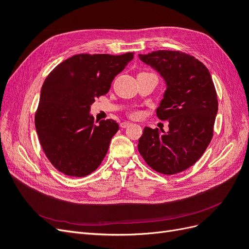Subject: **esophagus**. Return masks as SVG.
I'll return each mask as SVG.
<instances>
[{"instance_id":"34e87169","label":"esophagus","mask_w":249,"mask_h":249,"mask_svg":"<svg viewBox=\"0 0 249 249\" xmlns=\"http://www.w3.org/2000/svg\"><path fill=\"white\" fill-rule=\"evenodd\" d=\"M130 124H131V123H129V122H124V123L120 124V126L124 127H124H127Z\"/></svg>"}]
</instances>
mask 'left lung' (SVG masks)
<instances>
[{"label":"left lung","instance_id":"obj_1","mask_svg":"<svg viewBox=\"0 0 249 249\" xmlns=\"http://www.w3.org/2000/svg\"><path fill=\"white\" fill-rule=\"evenodd\" d=\"M138 56L165 81L157 116L169 122L168 132L145 126L138 150L154 170L176 175L192 166L213 137L218 112L214 83L207 67L183 52L160 50Z\"/></svg>","mask_w":249,"mask_h":249}]
</instances>
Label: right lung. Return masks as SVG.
I'll return each mask as SVG.
<instances>
[{
  "mask_svg": "<svg viewBox=\"0 0 249 249\" xmlns=\"http://www.w3.org/2000/svg\"><path fill=\"white\" fill-rule=\"evenodd\" d=\"M133 58V53L74 55L44 80L35 127L44 154L60 172L81 178L101 165L119 126L112 119L95 124L90 108Z\"/></svg>",
  "mask_w": 249,
  "mask_h": 249,
  "instance_id": "obj_1",
  "label": "right lung"
}]
</instances>
